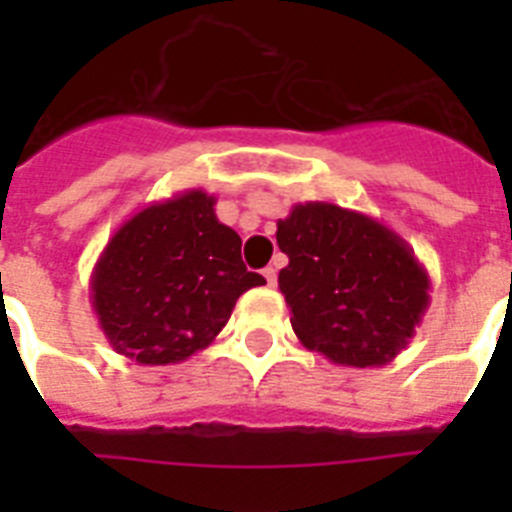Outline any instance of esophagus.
<instances>
[{
    "label": "esophagus",
    "mask_w": 512,
    "mask_h": 512,
    "mask_svg": "<svg viewBox=\"0 0 512 512\" xmlns=\"http://www.w3.org/2000/svg\"><path fill=\"white\" fill-rule=\"evenodd\" d=\"M263 276H265V284H268V287H276V268H271V265H268V268L263 271Z\"/></svg>",
    "instance_id": "esophagus-1"
}]
</instances>
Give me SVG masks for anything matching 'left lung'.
Listing matches in <instances>:
<instances>
[{"label": "left lung", "instance_id": "obj_1", "mask_svg": "<svg viewBox=\"0 0 512 512\" xmlns=\"http://www.w3.org/2000/svg\"><path fill=\"white\" fill-rule=\"evenodd\" d=\"M276 241L289 257L279 289L297 340L340 366H385L430 305V276L380 220L332 201L295 204Z\"/></svg>", "mask_w": 512, "mask_h": 512}]
</instances>
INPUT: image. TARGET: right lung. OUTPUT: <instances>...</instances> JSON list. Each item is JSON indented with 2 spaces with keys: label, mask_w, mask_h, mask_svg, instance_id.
<instances>
[{
  "label": "right lung",
  "mask_w": 512,
  "mask_h": 512,
  "mask_svg": "<svg viewBox=\"0 0 512 512\" xmlns=\"http://www.w3.org/2000/svg\"><path fill=\"white\" fill-rule=\"evenodd\" d=\"M215 196L188 188L124 220L90 276V303L111 348L143 366L204 350L233 305L265 279L241 263L239 233L215 215Z\"/></svg>",
  "instance_id": "1"
}]
</instances>
